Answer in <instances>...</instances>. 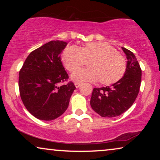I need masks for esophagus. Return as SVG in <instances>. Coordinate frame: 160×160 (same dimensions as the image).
<instances>
[{
  "label": "esophagus",
  "instance_id": "1",
  "mask_svg": "<svg viewBox=\"0 0 160 160\" xmlns=\"http://www.w3.org/2000/svg\"><path fill=\"white\" fill-rule=\"evenodd\" d=\"M80 86H81L80 83H77V82L75 83V87H76V88H78V87H79Z\"/></svg>",
  "mask_w": 160,
  "mask_h": 160
}]
</instances>
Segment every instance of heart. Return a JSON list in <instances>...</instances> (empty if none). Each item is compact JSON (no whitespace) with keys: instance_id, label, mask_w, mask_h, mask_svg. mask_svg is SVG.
Listing matches in <instances>:
<instances>
[{"instance_id":"obj_1","label":"heart","mask_w":160,"mask_h":160,"mask_svg":"<svg viewBox=\"0 0 160 160\" xmlns=\"http://www.w3.org/2000/svg\"><path fill=\"white\" fill-rule=\"evenodd\" d=\"M62 62L68 71L73 73L90 60L89 68L74 73L71 78L76 82H96L102 85L115 84L123 77L127 68L125 59L107 42H89L80 47L68 46L63 50Z\"/></svg>"}]
</instances>
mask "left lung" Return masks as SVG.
<instances>
[{"mask_svg":"<svg viewBox=\"0 0 160 160\" xmlns=\"http://www.w3.org/2000/svg\"><path fill=\"white\" fill-rule=\"evenodd\" d=\"M127 56V68L123 77L111 87L94 88L90 100L92 108L102 117L121 115L132 106L138 95L141 69L135 54L122 47Z\"/></svg>","mask_w":160,"mask_h":160,"instance_id":"left-lung-1","label":"left lung"}]
</instances>
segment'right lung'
I'll use <instances>...</instances> for the list:
<instances>
[{
  "label": "right lung",
  "instance_id": "add662e5",
  "mask_svg": "<svg viewBox=\"0 0 160 160\" xmlns=\"http://www.w3.org/2000/svg\"><path fill=\"white\" fill-rule=\"evenodd\" d=\"M68 44L51 41L30 53L19 74L21 99L27 110L40 120L51 121L67 110L76 89L73 82L60 85L68 78L60 54Z\"/></svg>",
  "mask_w": 160,
  "mask_h": 160
}]
</instances>
